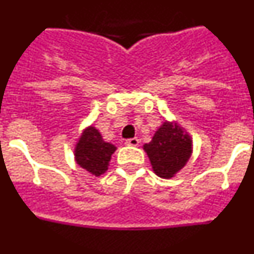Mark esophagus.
Here are the masks:
<instances>
[{
  "instance_id": "1",
  "label": "esophagus",
  "mask_w": 254,
  "mask_h": 254,
  "mask_svg": "<svg viewBox=\"0 0 254 254\" xmlns=\"http://www.w3.org/2000/svg\"><path fill=\"white\" fill-rule=\"evenodd\" d=\"M138 143H140V140H138L137 137L127 138V140H126V145H128V146H137Z\"/></svg>"
}]
</instances>
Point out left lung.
Instances as JSON below:
<instances>
[{"label": "left lung", "mask_w": 254, "mask_h": 254, "mask_svg": "<svg viewBox=\"0 0 254 254\" xmlns=\"http://www.w3.org/2000/svg\"><path fill=\"white\" fill-rule=\"evenodd\" d=\"M155 174L161 178H172L185 167L192 152V141L178 125L164 122L155 132L151 142L145 143Z\"/></svg>", "instance_id": "8db88e82"}]
</instances>
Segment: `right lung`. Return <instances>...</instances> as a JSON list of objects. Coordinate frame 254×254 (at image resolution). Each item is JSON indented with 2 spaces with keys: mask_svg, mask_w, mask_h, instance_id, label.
Instances as JSON below:
<instances>
[{
  "mask_svg": "<svg viewBox=\"0 0 254 254\" xmlns=\"http://www.w3.org/2000/svg\"><path fill=\"white\" fill-rule=\"evenodd\" d=\"M114 151L116 146L105 142L95 127H87L76 145L75 159L80 167L98 177L108 169V163Z\"/></svg>",
  "mask_w": 254,
  "mask_h": 254,
  "instance_id": "right-lung-1",
  "label": "right lung"
}]
</instances>
